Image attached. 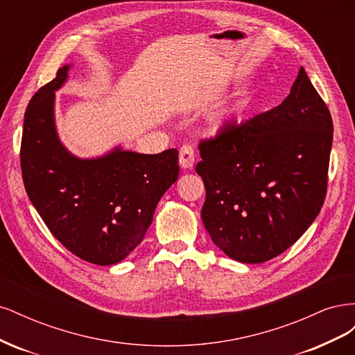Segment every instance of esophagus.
<instances>
[{
  "label": "esophagus",
  "mask_w": 355,
  "mask_h": 355,
  "mask_svg": "<svg viewBox=\"0 0 355 355\" xmlns=\"http://www.w3.org/2000/svg\"><path fill=\"white\" fill-rule=\"evenodd\" d=\"M194 161H196V153H194V148L191 145H184L180 148L179 151V163L184 168H192L194 166Z\"/></svg>",
  "instance_id": "34e87169"
}]
</instances>
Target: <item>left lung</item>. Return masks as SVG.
I'll return each instance as SVG.
<instances>
[{"label": "left lung", "instance_id": "1", "mask_svg": "<svg viewBox=\"0 0 355 355\" xmlns=\"http://www.w3.org/2000/svg\"><path fill=\"white\" fill-rule=\"evenodd\" d=\"M331 141L330 111L304 68L275 108L201 141V219L213 243L244 263L296 243L323 207Z\"/></svg>", "mask_w": 355, "mask_h": 355}]
</instances>
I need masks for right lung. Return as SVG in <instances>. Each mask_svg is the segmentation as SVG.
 Listing matches in <instances>:
<instances>
[{"mask_svg": "<svg viewBox=\"0 0 355 355\" xmlns=\"http://www.w3.org/2000/svg\"><path fill=\"white\" fill-rule=\"evenodd\" d=\"M69 65L34 94L24 121L20 166L26 194L50 232L96 265L121 262L142 243L159 198L179 176V153L139 154L120 146L83 159L62 145L55 92Z\"/></svg>", "mask_w": 355, "mask_h": 355, "instance_id": "1", "label": "right lung"}]
</instances>
